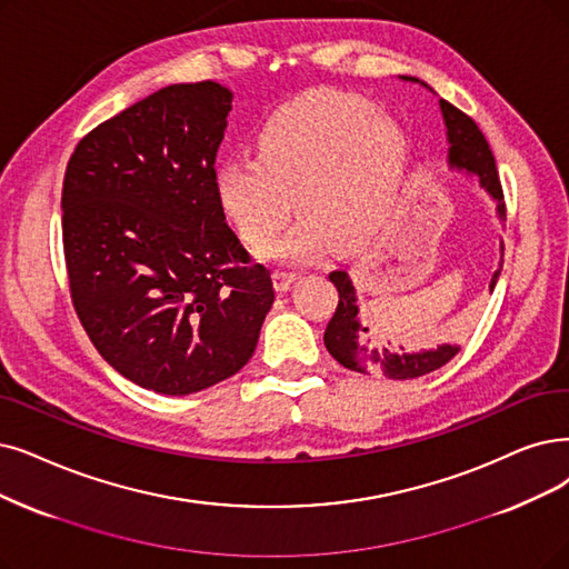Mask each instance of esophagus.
<instances>
[{
	"instance_id": "obj_1",
	"label": "esophagus",
	"mask_w": 569,
	"mask_h": 569,
	"mask_svg": "<svg viewBox=\"0 0 569 569\" xmlns=\"http://www.w3.org/2000/svg\"><path fill=\"white\" fill-rule=\"evenodd\" d=\"M293 280H297V272H287V270H276V272H272V282H276L278 291H287Z\"/></svg>"
}]
</instances>
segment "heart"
<instances>
[{
  "label": "heart",
  "mask_w": 569,
  "mask_h": 569,
  "mask_svg": "<svg viewBox=\"0 0 569 569\" xmlns=\"http://www.w3.org/2000/svg\"><path fill=\"white\" fill-rule=\"evenodd\" d=\"M406 168L395 119L355 93H315L278 109L257 134V156L214 168V196L249 244L270 259H303L336 238L350 244L373 236L390 217Z\"/></svg>",
  "instance_id": "b5f03b06"
}]
</instances>
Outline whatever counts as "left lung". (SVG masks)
Segmentation results:
<instances>
[{
	"instance_id": "obj_1",
	"label": "left lung",
	"mask_w": 569,
	"mask_h": 569,
	"mask_svg": "<svg viewBox=\"0 0 569 569\" xmlns=\"http://www.w3.org/2000/svg\"><path fill=\"white\" fill-rule=\"evenodd\" d=\"M403 81L418 83L416 77H401ZM422 83V81H420ZM427 86V83H422ZM443 123H446V138H448V166L456 170H465L467 174L479 177V184L490 193V198L497 202V217L505 219V196L502 184H499V174L495 166V156L479 130L465 111L452 107L446 100H439ZM497 270L492 272L490 291L495 289L499 272H502L505 263V244L499 247ZM329 280L338 289V306L336 312L327 325L325 331V346L329 355L343 363L350 371L359 373H382L385 378L392 380H411L427 376L431 371L441 369L452 357L460 352V346L443 343L437 350H420V352H403V346L397 348V340H385L378 325L369 317L367 320L359 317L357 293L352 287V280L346 270H333ZM372 329L369 330L368 327Z\"/></svg>"
}]
</instances>
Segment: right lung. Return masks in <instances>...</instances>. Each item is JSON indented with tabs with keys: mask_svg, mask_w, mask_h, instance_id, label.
<instances>
[{
	"mask_svg": "<svg viewBox=\"0 0 569 569\" xmlns=\"http://www.w3.org/2000/svg\"><path fill=\"white\" fill-rule=\"evenodd\" d=\"M233 93L174 83L90 130L62 181L72 303L109 367L181 397L238 373L276 301L214 196Z\"/></svg>",
	"mask_w": 569,
	"mask_h": 569,
	"instance_id": "1",
	"label": "right lung"
}]
</instances>
